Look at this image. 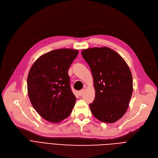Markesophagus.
Here are the masks:
<instances>
[{"label": "esophagus", "instance_id": "1", "mask_svg": "<svg viewBox=\"0 0 158 158\" xmlns=\"http://www.w3.org/2000/svg\"><path fill=\"white\" fill-rule=\"evenodd\" d=\"M83 92H84V89H81V90L79 91L78 94H79V95L81 96V95H82V93H83Z\"/></svg>", "mask_w": 158, "mask_h": 158}]
</instances>
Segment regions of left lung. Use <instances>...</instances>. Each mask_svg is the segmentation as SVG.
<instances>
[{"instance_id": "obj_1", "label": "left lung", "mask_w": 158, "mask_h": 158, "mask_svg": "<svg viewBox=\"0 0 158 158\" xmlns=\"http://www.w3.org/2000/svg\"><path fill=\"white\" fill-rule=\"evenodd\" d=\"M94 78L95 97L89 104L94 117L103 122L114 123L126 113L133 90L127 64L113 49L103 47L81 52Z\"/></svg>"}]
</instances>
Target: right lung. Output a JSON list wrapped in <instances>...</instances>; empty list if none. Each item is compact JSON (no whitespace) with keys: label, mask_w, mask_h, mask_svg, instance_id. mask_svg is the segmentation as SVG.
<instances>
[{"label":"right lung","mask_w":158,"mask_h":158,"mask_svg":"<svg viewBox=\"0 0 158 158\" xmlns=\"http://www.w3.org/2000/svg\"><path fill=\"white\" fill-rule=\"evenodd\" d=\"M78 50L60 48L41 56L27 77L28 95L36 112L45 120L58 123L67 118L76 98L70 85L68 71Z\"/></svg>","instance_id":"obj_1"}]
</instances>
